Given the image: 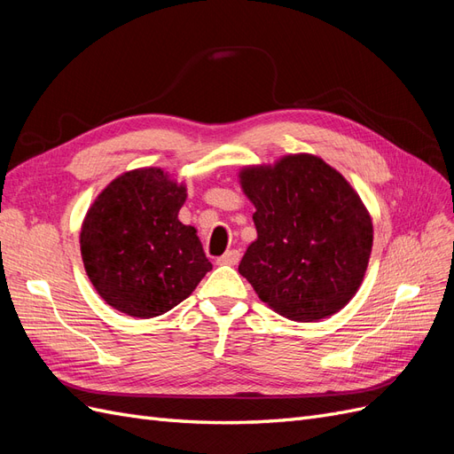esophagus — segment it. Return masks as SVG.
Wrapping results in <instances>:
<instances>
[{"mask_svg":"<svg viewBox=\"0 0 454 454\" xmlns=\"http://www.w3.org/2000/svg\"><path fill=\"white\" fill-rule=\"evenodd\" d=\"M240 261L239 250H229L222 257H217V265H237Z\"/></svg>","mask_w":454,"mask_h":454,"instance_id":"1","label":"esophagus"}]
</instances>
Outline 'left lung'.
Instances as JSON below:
<instances>
[{
	"mask_svg": "<svg viewBox=\"0 0 454 454\" xmlns=\"http://www.w3.org/2000/svg\"><path fill=\"white\" fill-rule=\"evenodd\" d=\"M254 206L257 239L239 272L272 310L318 322L362 286L373 223L360 195L335 168L309 153L240 172Z\"/></svg>",
	"mask_w": 454,
	"mask_h": 454,
	"instance_id": "left-lung-1",
	"label": "left lung"
}]
</instances>
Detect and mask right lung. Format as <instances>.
Returning <instances> with one entry per match:
<instances>
[{"mask_svg": "<svg viewBox=\"0 0 454 454\" xmlns=\"http://www.w3.org/2000/svg\"><path fill=\"white\" fill-rule=\"evenodd\" d=\"M185 199V185L160 168L121 174L96 197L81 227V257L109 307L153 318L180 305L212 269L197 229L177 219Z\"/></svg>", "mask_w": 454, "mask_h": 454, "instance_id": "add662e5", "label": "right lung"}]
</instances>
